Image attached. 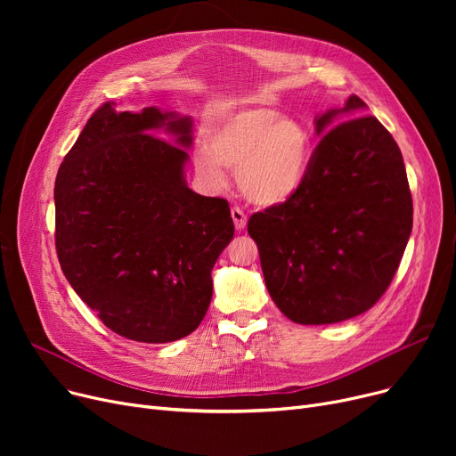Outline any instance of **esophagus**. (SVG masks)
<instances>
[{"label": "esophagus", "instance_id": "34e87169", "mask_svg": "<svg viewBox=\"0 0 456 456\" xmlns=\"http://www.w3.org/2000/svg\"><path fill=\"white\" fill-rule=\"evenodd\" d=\"M231 218H232V222H234L236 231H244V229H246L248 216H246V212H244L240 207H234V208L231 210Z\"/></svg>", "mask_w": 456, "mask_h": 456}]
</instances>
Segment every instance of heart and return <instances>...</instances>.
<instances>
[{
	"instance_id": "b5f03b06",
	"label": "heart",
	"mask_w": 456,
	"mask_h": 456,
	"mask_svg": "<svg viewBox=\"0 0 456 456\" xmlns=\"http://www.w3.org/2000/svg\"><path fill=\"white\" fill-rule=\"evenodd\" d=\"M310 164V133L272 107H248L227 116L210 136V151H196L200 174L216 186L222 166L236 170L238 188L255 205L273 207L301 188Z\"/></svg>"
}]
</instances>
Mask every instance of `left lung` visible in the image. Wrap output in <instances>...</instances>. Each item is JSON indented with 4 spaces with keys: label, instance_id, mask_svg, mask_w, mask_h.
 <instances>
[{
    "label": "left lung",
    "instance_id": "left-lung-1",
    "mask_svg": "<svg viewBox=\"0 0 456 456\" xmlns=\"http://www.w3.org/2000/svg\"><path fill=\"white\" fill-rule=\"evenodd\" d=\"M362 109L351 95L344 109L318 116L322 140L301 188L248 222L273 303L301 325L338 323L371 308L412 231L399 146L375 116H356ZM342 113L355 118L335 126Z\"/></svg>",
    "mask_w": 456,
    "mask_h": 456
}]
</instances>
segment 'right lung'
<instances>
[{"mask_svg":"<svg viewBox=\"0 0 456 456\" xmlns=\"http://www.w3.org/2000/svg\"><path fill=\"white\" fill-rule=\"evenodd\" d=\"M103 103L55 179V246L71 289L119 337H188L212 299L210 272L232 240L229 203L184 181L191 119ZM164 126L175 142L152 134Z\"/></svg>","mask_w":456,"mask_h":456,"instance_id":"right-lung-1","label":"right lung"}]
</instances>
